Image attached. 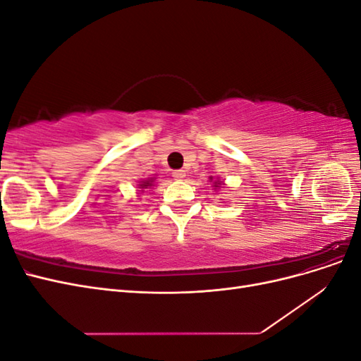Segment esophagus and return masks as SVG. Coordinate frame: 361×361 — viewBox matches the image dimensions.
<instances>
[{
  "mask_svg": "<svg viewBox=\"0 0 361 361\" xmlns=\"http://www.w3.org/2000/svg\"><path fill=\"white\" fill-rule=\"evenodd\" d=\"M185 176H187V174H185L183 170H174L173 171V178L176 179V180H183Z\"/></svg>",
  "mask_w": 361,
  "mask_h": 361,
  "instance_id": "obj_1",
  "label": "esophagus"
}]
</instances>
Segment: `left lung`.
Returning <instances> with one entry per match:
<instances>
[{
	"label": "left lung",
	"mask_w": 361,
	"mask_h": 361,
	"mask_svg": "<svg viewBox=\"0 0 361 361\" xmlns=\"http://www.w3.org/2000/svg\"><path fill=\"white\" fill-rule=\"evenodd\" d=\"M220 185H223L221 180H215V182H214V187H220Z\"/></svg>",
	"instance_id": "1"
}]
</instances>
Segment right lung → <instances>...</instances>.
<instances>
[{
  "label": "right lung",
  "mask_w": 361,
  "mask_h": 361,
  "mask_svg": "<svg viewBox=\"0 0 361 361\" xmlns=\"http://www.w3.org/2000/svg\"><path fill=\"white\" fill-rule=\"evenodd\" d=\"M154 178H150V179H146V180H141L140 182V185H138V187L141 188V191H143L145 188H150L152 187V185H154Z\"/></svg>",
  "instance_id": "1"
}]
</instances>
